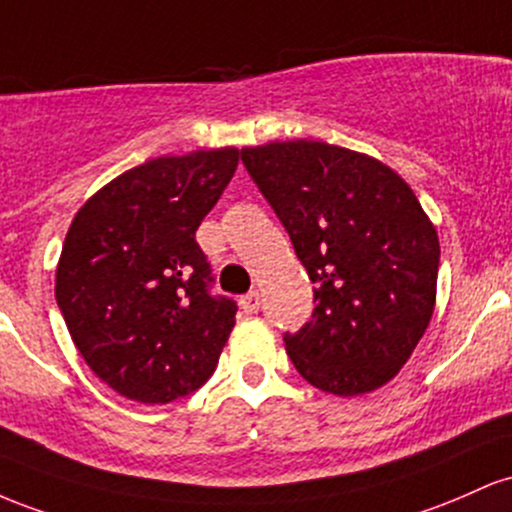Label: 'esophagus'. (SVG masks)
Instances as JSON below:
<instances>
[{
    "label": "esophagus",
    "instance_id": "esophagus-1",
    "mask_svg": "<svg viewBox=\"0 0 512 512\" xmlns=\"http://www.w3.org/2000/svg\"><path fill=\"white\" fill-rule=\"evenodd\" d=\"M258 307H261V297H258V292H249V295L241 297V309H244V314H256Z\"/></svg>",
    "mask_w": 512,
    "mask_h": 512
}]
</instances>
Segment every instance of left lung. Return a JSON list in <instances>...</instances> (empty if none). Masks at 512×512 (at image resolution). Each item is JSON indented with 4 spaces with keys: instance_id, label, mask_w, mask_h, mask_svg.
Returning <instances> with one entry per match:
<instances>
[{
    "instance_id": "8db88e82",
    "label": "left lung",
    "mask_w": 512,
    "mask_h": 512,
    "mask_svg": "<svg viewBox=\"0 0 512 512\" xmlns=\"http://www.w3.org/2000/svg\"><path fill=\"white\" fill-rule=\"evenodd\" d=\"M241 162L314 283L312 319L285 333L292 365L336 396L384 387L435 309L440 241L416 193L380 159L326 142L244 147Z\"/></svg>"
}]
</instances>
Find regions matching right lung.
Instances as JSON below:
<instances>
[{
	"label": "right lung",
	"instance_id": "add662e5",
	"mask_svg": "<svg viewBox=\"0 0 512 512\" xmlns=\"http://www.w3.org/2000/svg\"><path fill=\"white\" fill-rule=\"evenodd\" d=\"M237 147L157 157L77 210L55 273L74 346L113 392L169 404L208 382L237 304L212 297L195 229L239 164Z\"/></svg>",
	"mask_w": 512,
	"mask_h": 512
}]
</instances>
